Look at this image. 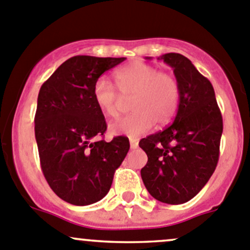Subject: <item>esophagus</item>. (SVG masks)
<instances>
[{
	"label": "esophagus",
	"instance_id": "34e87169",
	"mask_svg": "<svg viewBox=\"0 0 250 250\" xmlns=\"http://www.w3.org/2000/svg\"><path fill=\"white\" fill-rule=\"evenodd\" d=\"M129 143H130V147L137 148L138 145H139V139H137V138H130Z\"/></svg>",
	"mask_w": 250,
	"mask_h": 250
}]
</instances>
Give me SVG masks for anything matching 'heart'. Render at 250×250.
<instances>
[{
  "label": "heart",
  "mask_w": 250,
  "mask_h": 250,
  "mask_svg": "<svg viewBox=\"0 0 250 250\" xmlns=\"http://www.w3.org/2000/svg\"><path fill=\"white\" fill-rule=\"evenodd\" d=\"M117 89L105 78L93 85V99L98 109L107 117H117L125 99H130L133 112L110 125L112 134L138 138L150 132L156 121L169 122L180 104V84L175 76L156 66L135 62L115 72Z\"/></svg>",
  "instance_id": "obj_1"
}]
</instances>
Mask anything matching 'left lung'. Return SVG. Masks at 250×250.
I'll list each match as a JSON object with an SVG mask.
<instances>
[{
    "instance_id": "left-lung-1",
    "label": "left lung",
    "mask_w": 250,
    "mask_h": 250,
    "mask_svg": "<svg viewBox=\"0 0 250 250\" xmlns=\"http://www.w3.org/2000/svg\"><path fill=\"white\" fill-rule=\"evenodd\" d=\"M180 84L175 118L163 130L140 140L147 155L141 179L153 198L181 204L195 197L215 170L223 116L210 81L178 53L161 55Z\"/></svg>"
}]
</instances>
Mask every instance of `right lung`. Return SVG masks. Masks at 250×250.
I'll list each match as a JSON object with an SVG mask.
<instances>
[{
    "mask_svg": "<svg viewBox=\"0 0 250 250\" xmlns=\"http://www.w3.org/2000/svg\"><path fill=\"white\" fill-rule=\"evenodd\" d=\"M125 58L76 55L62 62L42 84L35 115L41 169L55 195L88 206L109 192L129 140L105 141L106 121L93 99V85Z\"/></svg>",
    "mask_w": 250,
    "mask_h": 250,
    "instance_id": "right-lung-1",
    "label": "right lung"
}]
</instances>
